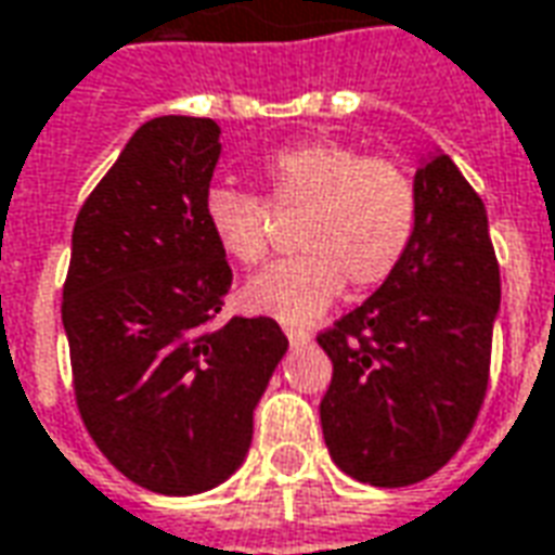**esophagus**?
I'll return each instance as SVG.
<instances>
[{
    "label": "esophagus",
    "instance_id": "obj_1",
    "mask_svg": "<svg viewBox=\"0 0 555 555\" xmlns=\"http://www.w3.org/2000/svg\"><path fill=\"white\" fill-rule=\"evenodd\" d=\"M286 338L293 347H305V344L311 341V335L305 332V328H296V326H286Z\"/></svg>",
    "mask_w": 555,
    "mask_h": 555
}]
</instances>
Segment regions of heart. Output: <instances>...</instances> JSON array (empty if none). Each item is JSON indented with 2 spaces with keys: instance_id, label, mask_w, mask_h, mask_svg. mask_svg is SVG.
Instances as JSON below:
<instances>
[{
  "instance_id": "b5f03b06",
  "label": "heart",
  "mask_w": 555,
  "mask_h": 555,
  "mask_svg": "<svg viewBox=\"0 0 555 555\" xmlns=\"http://www.w3.org/2000/svg\"><path fill=\"white\" fill-rule=\"evenodd\" d=\"M266 198L211 186L205 223L238 266H259L271 244V211H305L296 247L305 250L259 271L241 289L247 311L305 326L350 281L372 289L389 281L411 250L416 190L408 171L341 141H301L262 163Z\"/></svg>"
}]
</instances>
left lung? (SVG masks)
<instances>
[{
    "label": "left lung",
    "mask_w": 555,
    "mask_h": 555,
    "mask_svg": "<svg viewBox=\"0 0 555 555\" xmlns=\"http://www.w3.org/2000/svg\"><path fill=\"white\" fill-rule=\"evenodd\" d=\"M416 232L396 274L317 335L328 456L359 483L411 487L444 468L487 396L502 301L483 202L447 154L414 175Z\"/></svg>",
    "instance_id": "1"
}]
</instances>
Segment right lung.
<instances>
[{"mask_svg":"<svg viewBox=\"0 0 555 555\" xmlns=\"http://www.w3.org/2000/svg\"><path fill=\"white\" fill-rule=\"evenodd\" d=\"M220 159L208 117H154L83 202L63 286L75 399L132 483L193 495L238 472L254 411L284 359L271 317L214 328L232 286L205 223Z\"/></svg>","mask_w":555,"mask_h":555,"instance_id":"add662e5","label":"right lung"}]
</instances>
